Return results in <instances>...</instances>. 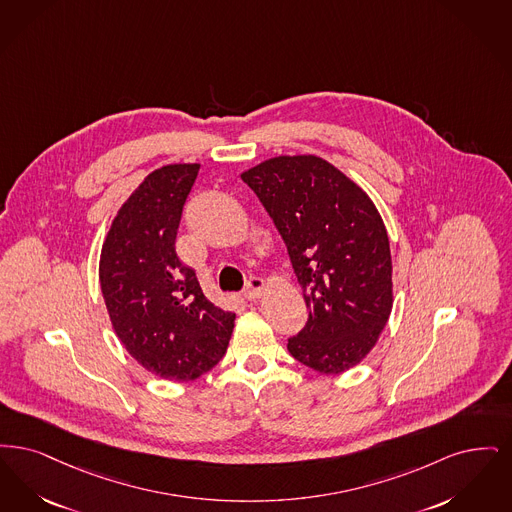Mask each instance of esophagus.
<instances>
[{"label":"esophagus","mask_w":512,"mask_h":512,"mask_svg":"<svg viewBox=\"0 0 512 512\" xmlns=\"http://www.w3.org/2000/svg\"><path fill=\"white\" fill-rule=\"evenodd\" d=\"M264 289H266L264 279H260V277H252V279L246 283L243 296H245L246 300H256V298H260V296L264 294Z\"/></svg>","instance_id":"34e87169"}]
</instances>
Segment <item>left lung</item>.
Returning a JSON list of instances; mask_svg holds the SVG:
<instances>
[{
    "mask_svg": "<svg viewBox=\"0 0 512 512\" xmlns=\"http://www.w3.org/2000/svg\"><path fill=\"white\" fill-rule=\"evenodd\" d=\"M241 178L281 233L310 310L290 356L323 375L352 369L392 312L390 243L373 200L319 156H275Z\"/></svg>",
    "mask_w": 512,
    "mask_h": 512,
    "instance_id": "obj_1",
    "label": "left lung"
}]
</instances>
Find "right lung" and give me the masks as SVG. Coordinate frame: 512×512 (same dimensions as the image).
Returning a JSON list of instances; mask_svg holds the SVG:
<instances>
[{
	"label": "right lung",
	"instance_id": "add662e5",
	"mask_svg": "<svg viewBox=\"0 0 512 512\" xmlns=\"http://www.w3.org/2000/svg\"><path fill=\"white\" fill-rule=\"evenodd\" d=\"M200 164L149 174L122 204L103 243L99 281L114 333L149 373L189 382L227 352L235 313L214 306L176 254L185 200Z\"/></svg>",
	"mask_w": 512,
	"mask_h": 512
}]
</instances>
